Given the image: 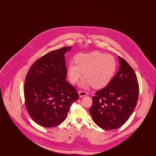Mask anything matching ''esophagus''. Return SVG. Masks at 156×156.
<instances>
[{
    "label": "esophagus",
    "mask_w": 156,
    "mask_h": 156,
    "mask_svg": "<svg viewBox=\"0 0 156 156\" xmlns=\"http://www.w3.org/2000/svg\"><path fill=\"white\" fill-rule=\"evenodd\" d=\"M88 95V92L85 90H80L79 92V95L80 97H83Z\"/></svg>",
    "instance_id": "esophagus-1"
}]
</instances>
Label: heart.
Returning a JSON list of instances; mask_svg holds the SVG:
<instances>
[{"label":"heart","instance_id":"b5f03b06","mask_svg":"<svg viewBox=\"0 0 156 156\" xmlns=\"http://www.w3.org/2000/svg\"><path fill=\"white\" fill-rule=\"evenodd\" d=\"M74 61L75 65L71 62L68 66V78L75 83L83 73L86 80L83 87L91 85L96 89L104 88L111 81L116 69V61L112 55L97 51L77 54Z\"/></svg>","mask_w":156,"mask_h":156}]
</instances>
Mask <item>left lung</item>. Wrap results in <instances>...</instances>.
I'll return each mask as SVG.
<instances>
[{"label": "left lung", "instance_id": "1", "mask_svg": "<svg viewBox=\"0 0 156 156\" xmlns=\"http://www.w3.org/2000/svg\"><path fill=\"white\" fill-rule=\"evenodd\" d=\"M118 72L92 97L89 109L94 122L104 130L118 129L130 118L137 103L139 86L133 69L118 57Z\"/></svg>", "mask_w": 156, "mask_h": 156}]
</instances>
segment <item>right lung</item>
<instances>
[{
	"label": "right lung",
	"instance_id": "right-lung-1",
	"mask_svg": "<svg viewBox=\"0 0 156 156\" xmlns=\"http://www.w3.org/2000/svg\"><path fill=\"white\" fill-rule=\"evenodd\" d=\"M65 47L45 54L30 67L24 85L26 109L36 123L44 127L60 125L78 98L76 89L66 80Z\"/></svg>",
	"mask_w": 156,
	"mask_h": 156
}]
</instances>
